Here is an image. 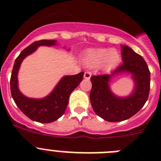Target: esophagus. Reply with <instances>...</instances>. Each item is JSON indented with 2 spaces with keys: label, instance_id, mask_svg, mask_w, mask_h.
Returning <instances> with one entry per match:
<instances>
[{
  "label": "esophagus",
  "instance_id": "obj_1",
  "mask_svg": "<svg viewBox=\"0 0 161 161\" xmlns=\"http://www.w3.org/2000/svg\"><path fill=\"white\" fill-rule=\"evenodd\" d=\"M91 76H92L91 72H85V74H84V78H85V79H86V80H89V79H90Z\"/></svg>",
  "mask_w": 161,
  "mask_h": 161
}]
</instances>
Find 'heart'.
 Instances as JSON below:
<instances>
[{"mask_svg": "<svg viewBox=\"0 0 161 161\" xmlns=\"http://www.w3.org/2000/svg\"><path fill=\"white\" fill-rule=\"evenodd\" d=\"M120 61V54L115 49L96 48L89 50L84 55L83 63L89 68H95L102 64L105 68H112Z\"/></svg>", "mask_w": 161, "mask_h": 161, "instance_id": "1", "label": "heart"}]
</instances>
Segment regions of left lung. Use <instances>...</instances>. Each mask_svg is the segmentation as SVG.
Listing matches in <instances>:
<instances>
[{
    "instance_id": "1",
    "label": "left lung",
    "mask_w": 161,
    "mask_h": 161,
    "mask_svg": "<svg viewBox=\"0 0 161 161\" xmlns=\"http://www.w3.org/2000/svg\"><path fill=\"white\" fill-rule=\"evenodd\" d=\"M121 47L123 63L110 74L90 78L91 105L95 113L107 122H121L136 114L147 102L150 90V71L143 58L128 46ZM123 73L131 75L135 85L130 95L119 97L111 91L109 81Z\"/></svg>"
}]
</instances>
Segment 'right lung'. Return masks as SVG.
<instances>
[{
  "instance_id": "obj_1",
  "label": "right lung",
  "mask_w": 161,
  "mask_h": 161,
  "mask_svg": "<svg viewBox=\"0 0 161 161\" xmlns=\"http://www.w3.org/2000/svg\"><path fill=\"white\" fill-rule=\"evenodd\" d=\"M57 45L56 40H40L33 42L22 51L14 62L10 78L11 95L20 110L31 120L42 123L55 122L64 114L69 96L83 79L84 72L72 76H64L55 85L52 93L45 97L31 98L22 94L18 88V74L22 60L40 46Z\"/></svg>"
}]
</instances>
